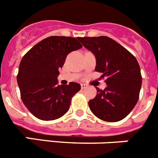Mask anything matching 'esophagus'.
Here are the masks:
<instances>
[{
	"label": "esophagus",
	"instance_id": "1",
	"mask_svg": "<svg viewBox=\"0 0 158 158\" xmlns=\"http://www.w3.org/2000/svg\"><path fill=\"white\" fill-rule=\"evenodd\" d=\"M86 87H87V86H86V84H84V83H82V84H81V88H82V89H86Z\"/></svg>",
	"mask_w": 158,
	"mask_h": 158
}]
</instances>
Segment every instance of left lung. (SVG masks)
<instances>
[{
    "label": "left lung",
    "instance_id": "8db88e82",
    "mask_svg": "<svg viewBox=\"0 0 158 158\" xmlns=\"http://www.w3.org/2000/svg\"><path fill=\"white\" fill-rule=\"evenodd\" d=\"M82 45L94 55L96 72L106 76L107 87H96L97 94L89 101L92 113L107 122L123 120L134 109L142 86L137 60L121 45L106 36L79 38Z\"/></svg>",
    "mask_w": 158,
    "mask_h": 158
}]
</instances>
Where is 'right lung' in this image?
Instances as JSON below:
<instances>
[{"label":"right lung","mask_w":158,"mask_h":158,"mask_svg":"<svg viewBox=\"0 0 158 158\" xmlns=\"http://www.w3.org/2000/svg\"><path fill=\"white\" fill-rule=\"evenodd\" d=\"M79 38L51 36L31 48L21 60L17 83L28 110L42 120H56L69 111L71 99L81 89L71 82L57 85L59 69L71 52L81 49Z\"/></svg>","instance_id":"add662e5"}]
</instances>
